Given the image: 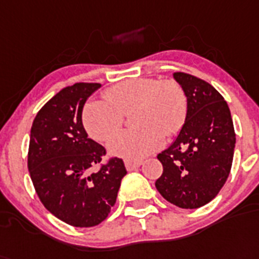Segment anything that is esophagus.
Here are the masks:
<instances>
[{"instance_id":"esophagus-1","label":"esophagus","mask_w":259,"mask_h":259,"mask_svg":"<svg viewBox=\"0 0 259 259\" xmlns=\"http://www.w3.org/2000/svg\"><path fill=\"white\" fill-rule=\"evenodd\" d=\"M142 164V160H125V167L127 171H134Z\"/></svg>"}]
</instances>
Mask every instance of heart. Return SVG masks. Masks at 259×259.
<instances>
[{"label":"heart","instance_id":"b5f03b06","mask_svg":"<svg viewBox=\"0 0 259 259\" xmlns=\"http://www.w3.org/2000/svg\"><path fill=\"white\" fill-rule=\"evenodd\" d=\"M104 99L85 104L82 123L93 140L104 142L120 128L123 114L133 111L131 122L136 127L108 143L112 155L126 159H141L156 151L163 145V133L177 134L186 119V95L175 80H125L106 89Z\"/></svg>","mask_w":259,"mask_h":259}]
</instances>
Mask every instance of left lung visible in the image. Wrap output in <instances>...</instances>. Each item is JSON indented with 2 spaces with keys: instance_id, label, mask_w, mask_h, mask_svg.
<instances>
[{
  "instance_id": "left-lung-1",
  "label": "left lung",
  "mask_w": 259,
  "mask_h": 259,
  "mask_svg": "<svg viewBox=\"0 0 259 259\" xmlns=\"http://www.w3.org/2000/svg\"><path fill=\"white\" fill-rule=\"evenodd\" d=\"M187 97L183 127L168 149L158 154L163 166L155 182L167 201L195 209L217 196L229 177L236 133L229 106L209 82L174 73Z\"/></svg>"
}]
</instances>
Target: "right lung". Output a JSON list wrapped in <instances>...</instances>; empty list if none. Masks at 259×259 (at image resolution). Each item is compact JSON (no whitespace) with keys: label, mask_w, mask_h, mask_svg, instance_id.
<instances>
[{"label":"right lung","mask_w":259,"mask_h":259,"mask_svg":"<svg viewBox=\"0 0 259 259\" xmlns=\"http://www.w3.org/2000/svg\"><path fill=\"white\" fill-rule=\"evenodd\" d=\"M100 87L76 82L63 88L39 110L30 133L27 167L39 199L54 216L77 228L105 220L126 175L119 158L109 159L97 172L91 171L106 151L88 138L81 114Z\"/></svg>","instance_id":"add662e5"}]
</instances>
